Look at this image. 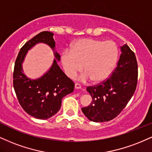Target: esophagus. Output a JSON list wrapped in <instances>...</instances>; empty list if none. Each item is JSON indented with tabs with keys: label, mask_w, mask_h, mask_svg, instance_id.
<instances>
[{
	"label": "esophagus",
	"mask_w": 152,
	"mask_h": 152,
	"mask_svg": "<svg viewBox=\"0 0 152 152\" xmlns=\"http://www.w3.org/2000/svg\"><path fill=\"white\" fill-rule=\"evenodd\" d=\"M75 88H76V89H80V88H81V84H79V83H75Z\"/></svg>",
	"instance_id": "obj_1"
}]
</instances>
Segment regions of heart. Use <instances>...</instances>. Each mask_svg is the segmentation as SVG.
Returning <instances> with one entry per match:
<instances>
[{"instance_id": "1", "label": "heart", "mask_w": 152, "mask_h": 152, "mask_svg": "<svg viewBox=\"0 0 152 152\" xmlns=\"http://www.w3.org/2000/svg\"><path fill=\"white\" fill-rule=\"evenodd\" d=\"M118 57V49L113 41L84 38L74 42L71 49L61 54V64L67 76L74 78L78 73L86 71L83 80L105 81L112 73Z\"/></svg>"}]
</instances>
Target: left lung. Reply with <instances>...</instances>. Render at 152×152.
Instances as JSON below:
<instances>
[{
	"label": "left lung",
	"instance_id": "left-lung-1",
	"mask_svg": "<svg viewBox=\"0 0 152 152\" xmlns=\"http://www.w3.org/2000/svg\"><path fill=\"white\" fill-rule=\"evenodd\" d=\"M121 52L116 68L110 76L102 83L87 87L92 102L81 110L91 121L103 122L114 119L134 94L138 77L136 56L127 45L121 47Z\"/></svg>",
	"mask_w": 152,
	"mask_h": 152
}]
</instances>
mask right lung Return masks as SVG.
I'll use <instances>...</instances> for the list:
<instances>
[{
  "mask_svg": "<svg viewBox=\"0 0 152 152\" xmlns=\"http://www.w3.org/2000/svg\"><path fill=\"white\" fill-rule=\"evenodd\" d=\"M53 35L48 31L37 34L23 45L15 62L13 87L19 103L27 114L41 120L54 115L61 107L62 98L74 90V83L57 64L56 60H60L57 52H54L56 60H54L52 67L42 77L32 80L23 73L22 64L27 51L40 42L54 49Z\"/></svg>",
  "mask_w": 152,
  "mask_h": 152,
  "instance_id": "1",
  "label": "right lung"
}]
</instances>
